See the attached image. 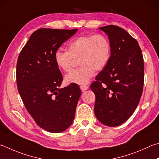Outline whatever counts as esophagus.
<instances>
[{"label": "esophagus", "mask_w": 159, "mask_h": 159, "mask_svg": "<svg viewBox=\"0 0 159 159\" xmlns=\"http://www.w3.org/2000/svg\"><path fill=\"white\" fill-rule=\"evenodd\" d=\"M80 89H81L82 91H85V90H87V89L89 88V87H88V86H87V85H80Z\"/></svg>", "instance_id": "1"}]
</instances>
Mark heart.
I'll use <instances>...</instances> for the list:
<instances>
[{"instance_id":"obj_1","label":"heart","mask_w":159,"mask_h":159,"mask_svg":"<svg viewBox=\"0 0 159 159\" xmlns=\"http://www.w3.org/2000/svg\"><path fill=\"white\" fill-rule=\"evenodd\" d=\"M111 44L102 34H85L74 39L67 45V51L57 50L54 62L60 70L67 72L74 60H79V69L65 76L67 85H85L95 75V70L102 71L107 66L111 57Z\"/></svg>"}]
</instances>
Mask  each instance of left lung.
I'll return each mask as SVG.
<instances>
[{
    "mask_svg": "<svg viewBox=\"0 0 159 159\" xmlns=\"http://www.w3.org/2000/svg\"><path fill=\"white\" fill-rule=\"evenodd\" d=\"M99 30L107 34L111 57L90 88L96 96L94 114L108 126L125 122L139 103L144 84V61L136 39L123 28L106 25Z\"/></svg>",
    "mask_w": 159,
    "mask_h": 159,
    "instance_id": "8db88e82",
    "label": "left lung"
}]
</instances>
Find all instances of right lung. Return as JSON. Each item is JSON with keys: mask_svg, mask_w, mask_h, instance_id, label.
I'll return each mask as SVG.
<instances>
[{"mask_svg": "<svg viewBox=\"0 0 159 159\" xmlns=\"http://www.w3.org/2000/svg\"><path fill=\"white\" fill-rule=\"evenodd\" d=\"M77 30H37L17 60L16 83L20 96L37 125L48 132L60 133L70 127L81 94L76 84L60 88L62 75L54 62L55 52Z\"/></svg>", "mask_w": 159, "mask_h": 159, "instance_id": "add662e5", "label": "right lung"}]
</instances>
